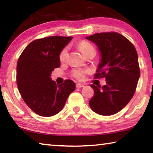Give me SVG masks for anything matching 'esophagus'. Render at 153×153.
I'll return each instance as SVG.
<instances>
[{
	"mask_svg": "<svg viewBox=\"0 0 153 153\" xmlns=\"http://www.w3.org/2000/svg\"><path fill=\"white\" fill-rule=\"evenodd\" d=\"M76 87L77 88H80L84 87V85L82 84H79V83H77V84H76Z\"/></svg>",
	"mask_w": 153,
	"mask_h": 153,
	"instance_id": "1",
	"label": "esophagus"
}]
</instances>
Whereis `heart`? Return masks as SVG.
Here are the masks:
<instances>
[{"label":"heart","instance_id":"heart-1","mask_svg":"<svg viewBox=\"0 0 153 153\" xmlns=\"http://www.w3.org/2000/svg\"><path fill=\"white\" fill-rule=\"evenodd\" d=\"M78 46L80 51L82 52L84 56H86L90 52L95 51L94 48L93 47L91 44L86 40H82L81 42H79L78 44ZM67 55H68V47H65L62 49L60 52V54H59V60H60L61 62L65 61ZM87 72L88 71L82 70V69H74L72 71L71 74L75 78L77 79H83L84 77L85 74L87 73Z\"/></svg>","mask_w":153,"mask_h":153}]
</instances>
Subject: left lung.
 Segmentation results:
<instances>
[{
  "instance_id": "8db88e82",
  "label": "left lung",
  "mask_w": 153,
  "mask_h": 153,
  "mask_svg": "<svg viewBox=\"0 0 153 153\" xmlns=\"http://www.w3.org/2000/svg\"><path fill=\"white\" fill-rule=\"evenodd\" d=\"M86 39L94 42L100 54L94 77L107 81L102 87L90 85L94 94L90 107L99 115H113L125 107L135 93L140 74L138 54L130 41L117 32L98 33Z\"/></svg>"
}]
</instances>
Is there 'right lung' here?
Wrapping results in <instances>:
<instances>
[{
	"label": "right lung",
	"mask_w": 153,
	"mask_h": 153,
	"mask_svg": "<svg viewBox=\"0 0 153 153\" xmlns=\"http://www.w3.org/2000/svg\"><path fill=\"white\" fill-rule=\"evenodd\" d=\"M72 38L55 36L33 40L18 59V90L26 105L40 116L51 117L60 112L76 89L70 79L58 84L51 77L52 71L60 67V52Z\"/></svg>",
	"instance_id": "right-lung-1"
}]
</instances>
